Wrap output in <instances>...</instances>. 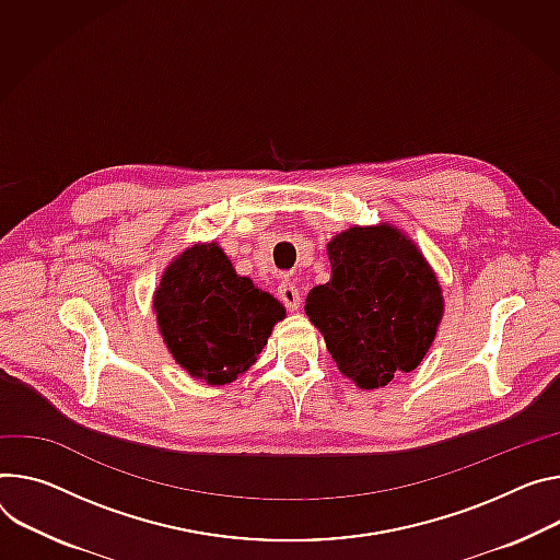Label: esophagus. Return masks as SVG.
Masks as SVG:
<instances>
[{"mask_svg": "<svg viewBox=\"0 0 560 560\" xmlns=\"http://www.w3.org/2000/svg\"><path fill=\"white\" fill-rule=\"evenodd\" d=\"M279 299L283 301V306L288 308V311H299V306H301V294H299V288L294 285V283H290V281H281V285H279Z\"/></svg>", "mask_w": 560, "mask_h": 560, "instance_id": "obj_1", "label": "esophagus"}]
</instances>
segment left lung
I'll return each instance as SVG.
<instances>
[{
	"mask_svg": "<svg viewBox=\"0 0 560 560\" xmlns=\"http://www.w3.org/2000/svg\"><path fill=\"white\" fill-rule=\"evenodd\" d=\"M330 281L306 296L341 375L364 390L411 373L444 315L440 281L409 234L390 223L352 225L326 245Z\"/></svg>",
	"mask_w": 560,
	"mask_h": 560,
	"instance_id": "8db88e82",
	"label": "left lung"
}]
</instances>
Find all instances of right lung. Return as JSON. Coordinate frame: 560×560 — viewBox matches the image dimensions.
I'll list each match as a JSON object with an SVG mask.
<instances>
[{
	"label": "right lung",
	"instance_id": "1",
	"mask_svg": "<svg viewBox=\"0 0 560 560\" xmlns=\"http://www.w3.org/2000/svg\"><path fill=\"white\" fill-rule=\"evenodd\" d=\"M154 313L176 364L210 386L243 375L285 317L279 299L236 275L217 241L176 254L154 292Z\"/></svg>",
	"mask_w": 560,
	"mask_h": 560
}]
</instances>
